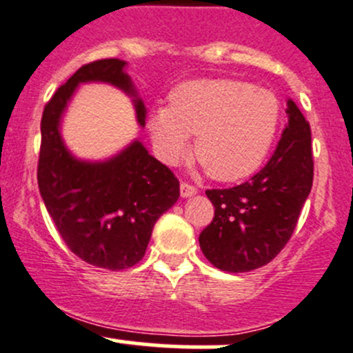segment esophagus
Listing matches in <instances>:
<instances>
[{"label": "esophagus", "mask_w": 353, "mask_h": 353, "mask_svg": "<svg viewBox=\"0 0 353 353\" xmlns=\"http://www.w3.org/2000/svg\"><path fill=\"white\" fill-rule=\"evenodd\" d=\"M199 192L196 190V187H193L192 183H188V181H181L180 183V193H181V196H192V195H195V193Z\"/></svg>", "instance_id": "obj_1"}]
</instances>
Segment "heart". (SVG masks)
Returning <instances> with one entry per match:
<instances>
[{"instance_id":"b5f03b06","label":"heart","mask_w":353,"mask_h":353,"mask_svg":"<svg viewBox=\"0 0 353 353\" xmlns=\"http://www.w3.org/2000/svg\"><path fill=\"white\" fill-rule=\"evenodd\" d=\"M274 92L234 79L183 82L170 96V108L154 109L150 132L163 161L175 165L190 150L212 178L236 181L266 160L281 124Z\"/></svg>"}]
</instances>
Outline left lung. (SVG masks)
I'll return each mask as SVG.
<instances>
[{"label": "left lung", "instance_id": "obj_1", "mask_svg": "<svg viewBox=\"0 0 353 353\" xmlns=\"http://www.w3.org/2000/svg\"><path fill=\"white\" fill-rule=\"evenodd\" d=\"M288 126L261 172L232 188L207 190L214 219L200 234L215 268L248 272L271 263L293 236L313 185L310 123L288 101Z\"/></svg>", "mask_w": 353, "mask_h": 353}]
</instances>
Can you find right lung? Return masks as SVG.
<instances>
[{
    "label": "right lung",
    "mask_w": 353,
    "mask_h": 353,
    "mask_svg": "<svg viewBox=\"0 0 353 353\" xmlns=\"http://www.w3.org/2000/svg\"><path fill=\"white\" fill-rule=\"evenodd\" d=\"M124 65L119 59L94 60L55 90L41 114L37 168L41 199L67 248L111 271L143 259L154 223L180 196L178 178L139 141L105 163L77 161L63 146L59 121L75 87L102 81L134 94ZM136 114L143 126L146 108L139 99Z\"/></svg>",
    "instance_id": "add662e5"
}]
</instances>
